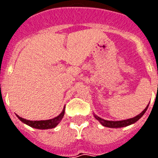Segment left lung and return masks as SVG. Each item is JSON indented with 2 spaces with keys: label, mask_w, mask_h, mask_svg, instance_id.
<instances>
[{
  "label": "left lung",
  "mask_w": 158,
  "mask_h": 158,
  "mask_svg": "<svg viewBox=\"0 0 158 158\" xmlns=\"http://www.w3.org/2000/svg\"><path fill=\"white\" fill-rule=\"evenodd\" d=\"M147 109H148V106H147V108H145V109L143 110V112H141L139 115L135 116V118H128V119H126V120L110 121V120H105V119L99 118V117H98V116H96V115H95V118H97V119H98V121H99L103 126L107 127H114V128H115V127H127V126H129V125L135 123L139 118H142V116H143V114L145 113V112H146V110H147Z\"/></svg>",
  "instance_id": "1"
}]
</instances>
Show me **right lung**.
<instances>
[{
	"label": "right lung",
	"instance_id": "right-lung-1",
	"mask_svg": "<svg viewBox=\"0 0 158 158\" xmlns=\"http://www.w3.org/2000/svg\"><path fill=\"white\" fill-rule=\"evenodd\" d=\"M64 112L65 111L63 110V112H61L58 117L52 118V119H48V120H28V119L23 118L21 117H18V116L17 117L23 123L27 124L28 126H30L31 127L38 128V129H49V128L55 127L59 124V122L61 120V118H63Z\"/></svg>",
	"mask_w": 158,
	"mask_h": 158
}]
</instances>
